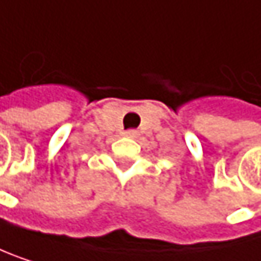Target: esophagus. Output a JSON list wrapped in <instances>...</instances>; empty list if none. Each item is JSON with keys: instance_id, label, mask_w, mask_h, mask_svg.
<instances>
[{"instance_id": "obj_1", "label": "esophagus", "mask_w": 261, "mask_h": 261, "mask_svg": "<svg viewBox=\"0 0 261 261\" xmlns=\"http://www.w3.org/2000/svg\"><path fill=\"white\" fill-rule=\"evenodd\" d=\"M137 135H138V132H137V130H134V129H132V130L124 132V137H127V138H135Z\"/></svg>"}]
</instances>
